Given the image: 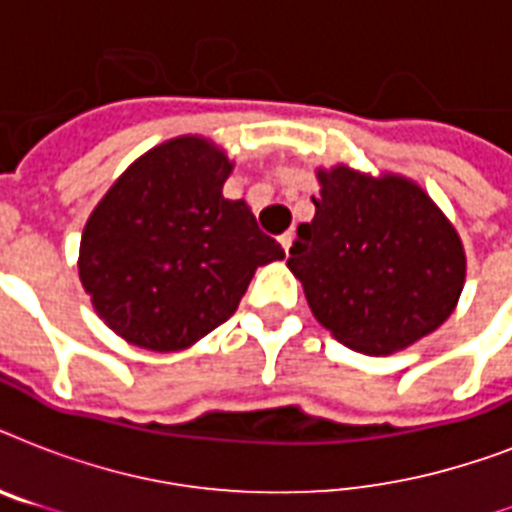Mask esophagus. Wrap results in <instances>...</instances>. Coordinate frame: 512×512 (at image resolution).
<instances>
[{
  "label": "esophagus",
  "instance_id": "34e87169",
  "mask_svg": "<svg viewBox=\"0 0 512 512\" xmlns=\"http://www.w3.org/2000/svg\"><path fill=\"white\" fill-rule=\"evenodd\" d=\"M279 241H281V247H284V252H287V255H289V249H292V241H295V233H292V231L281 233Z\"/></svg>",
  "mask_w": 512,
  "mask_h": 512
}]
</instances>
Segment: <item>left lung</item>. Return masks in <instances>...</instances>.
<instances>
[{
    "label": "left lung",
    "instance_id": "1",
    "mask_svg": "<svg viewBox=\"0 0 512 512\" xmlns=\"http://www.w3.org/2000/svg\"><path fill=\"white\" fill-rule=\"evenodd\" d=\"M316 177V215L297 225L287 260L316 321L366 356L436 332L457 308L468 268L449 217L404 175L335 164Z\"/></svg>",
    "mask_w": 512,
    "mask_h": 512
}]
</instances>
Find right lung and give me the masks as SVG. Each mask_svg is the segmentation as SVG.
<instances>
[{
    "label": "right lung",
    "instance_id": "add662e5",
    "mask_svg": "<svg viewBox=\"0 0 512 512\" xmlns=\"http://www.w3.org/2000/svg\"><path fill=\"white\" fill-rule=\"evenodd\" d=\"M231 170L209 138L164 140L87 217L79 279L103 324L130 345L191 348L231 319L260 265L284 257L247 201L223 196Z\"/></svg>",
    "mask_w": 512,
    "mask_h": 512
}]
</instances>
